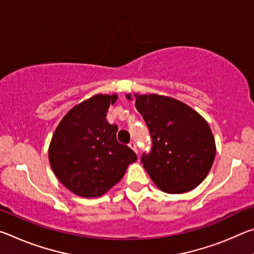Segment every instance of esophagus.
Masks as SVG:
<instances>
[{
	"label": "esophagus",
	"mask_w": 254,
	"mask_h": 254,
	"mask_svg": "<svg viewBox=\"0 0 254 254\" xmlns=\"http://www.w3.org/2000/svg\"><path fill=\"white\" fill-rule=\"evenodd\" d=\"M128 147H130L132 150H133V151H134L135 153H137V148H136V144H135V142H133V141H132V142H130V143H128Z\"/></svg>",
	"instance_id": "obj_1"
}]
</instances>
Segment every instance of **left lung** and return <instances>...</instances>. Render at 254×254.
<instances>
[{"instance_id": "obj_1", "label": "left lung", "mask_w": 254, "mask_h": 254, "mask_svg": "<svg viewBox=\"0 0 254 254\" xmlns=\"http://www.w3.org/2000/svg\"><path fill=\"white\" fill-rule=\"evenodd\" d=\"M152 137V150L141 162L160 190L183 194L208 175L216 144L206 120L185 103L158 94H133ZM128 101L131 94L126 96Z\"/></svg>"}]
</instances>
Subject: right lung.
Here are the masks:
<instances>
[{
	"label": "right lung",
	"mask_w": 254,
	"mask_h": 254,
	"mask_svg": "<svg viewBox=\"0 0 254 254\" xmlns=\"http://www.w3.org/2000/svg\"><path fill=\"white\" fill-rule=\"evenodd\" d=\"M117 94H96L75 105L59 122L49 144V162L57 179L75 195H104L123 178L136 154L117 140L118 127L106 114Z\"/></svg>",
	"instance_id": "1"
}]
</instances>
